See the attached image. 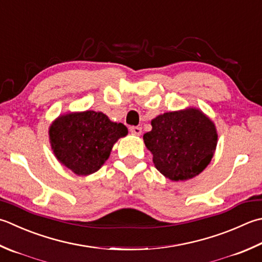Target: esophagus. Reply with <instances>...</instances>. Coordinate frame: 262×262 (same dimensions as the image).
Segmentation results:
<instances>
[{"mask_svg":"<svg viewBox=\"0 0 262 262\" xmlns=\"http://www.w3.org/2000/svg\"><path fill=\"white\" fill-rule=\"evenodd\" d=\"M129 130H130L132 134H134V135H141L142 128L138 127V126H133V127L129 128Z\"/></svg>","mask_w":262,"mask_h":262,"instance_id":"esophagus-1","label":"esophagus"}]
</instances>
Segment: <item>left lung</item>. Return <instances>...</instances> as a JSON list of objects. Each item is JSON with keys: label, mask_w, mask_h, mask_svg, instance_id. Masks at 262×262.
I'll return each mask as SVG.
<instances>
[{"label": "left lung", "mask_w": 262, "mask_h": 262, "mask_svg": "<svg viewBox=\"0 0 262 262\" xmlns=\"http://www.w3.org/2000/svg\"><path fill=\"white\" fill-rule=\"evenodd\" d=\"M152 130L143 136L153 163L173 182L199 175L209 165L217 146L213 122L195 107L166 112L151 121Z\"/></svg>", "instance_id": "8db88e82"}]
</instances>
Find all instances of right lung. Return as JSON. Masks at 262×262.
Listing matches in <instances>:
<instances>
[{
	"instance_id": "add662e5",
	"label": "right lung",
	"mask_w": 262,
	"mask_h": 262,
	"mask_svg": "<svg viewBox=\"0 0 262 262\" xmlns=\"http://www.w3.org/2000/svg\"><path fill=\"white\" fill-rule=\"evenodd\" d=\"M49 134L56 159L76 175L87 176L103 166L112 146L128 129L102 112L87 110L56 118Z\"/></svg>"
}]
</instances>
